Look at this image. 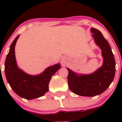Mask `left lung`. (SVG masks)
Instances as JSON below:
<instances>
[{
	"mask_svg": "<svg viewBox=\"0 0 122 122\" xmlns=\"http://www.w3.org/2000/svg\"><path fill=\"white\" fill-rule=\"evenodd\" d=\"M92 36L102 50L103 63L100 68L90 74H80L67 68V79L70 90L77 95L93 97L99 95L109 87L115 75L116 62L109 42L101 32L91 28Z\"/></svg>",
	"mask_w": 122,
	"mask_h": 122,
	"instance_id": "8db88e82",
	"label": "left lung"
}]
</instances>
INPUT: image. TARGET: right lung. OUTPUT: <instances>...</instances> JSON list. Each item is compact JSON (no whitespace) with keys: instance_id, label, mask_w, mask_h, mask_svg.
Masks as SVG:
<instances>
[{"instance_id":"add662e5","label":"right lung","mask_w":122,"mask_h":122,"mask_svg":"<svg viewBox=\"0 0 122 122\" xmlns=\"http://www.w3.org/2000/svg\"><path fill=\"white\" fill-rule=\"evenodd\" d=\"M19 35L10 46L5 63V72L7 81L15 93L20 97L32 100L44 96L49 90L51 77L61 68L60 64L46 68L42 73L32 76L25 72L16 64L15 46Z\"/></svg>"}]
</instances>
